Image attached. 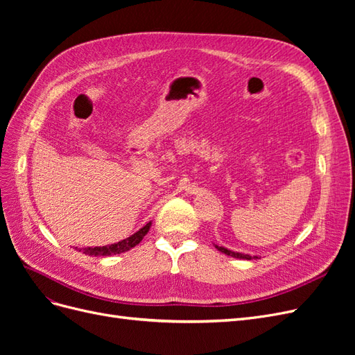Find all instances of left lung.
I'll use <instances>...</instances> for the list:
<instances>
[{
    "mask_svg": "<svg viewBox=\"0 0 355 355\" xmlns=\"http://www.w3.org/2000/svg\"><path fill=\"white\" fill-rule=\"evenodd\" d=\"M214 247H216L219 252L228 254V256H232V257H237V259H247V261L257 259V256H250V254H244V253H239V252H232V250H228V249H225V247H220V245H216V244H214Z\"/></svg>",
    "mask_w": 355,
    "mask_h": 355,
    "instance_id": "obj_1",
    "label": "left lung"
}]
</instances>
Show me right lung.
<instances>
[{
	"mask_svg": "<svg viewBox=\"0 0 355 355\" xmlns=\"http://www.w3.org/2000/svg\"><path fill=\"white\" fill-rule=\"evenodd\" d=\"M149 228H151V222H148L145 227H142L137 232H135L130 237L118 241L115 244H110V245H102V247H84V249H80V252H83L84 254L89 256H111V254H120L123 252L130 250L132 247L137 245L139 243L142 241V239L148 234Z\"/></svg>",
	"mask_w": 355,
	"mask_h": 355,
	"instance_id": "right-lung-1",
	"label": "right lung"
}]
</instances>
